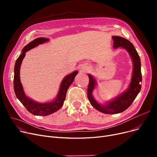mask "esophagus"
Returning <instances> with one entry per match:
<instances>
[{
    "label": "esophagus",
    "instance_id": "34e87169",
    "mask_svg": "<svg viewBox=\"0 0 157 157\" xmlns=\"http://www.w3.org/2000/svg\"><path fill=\"white\" fill-rule=\"evenodd\" d=\"M86 71V70H83V71Z\"/></svg>",
    "mask_w": 157,
    "mask_h": 157
}]
</instances>
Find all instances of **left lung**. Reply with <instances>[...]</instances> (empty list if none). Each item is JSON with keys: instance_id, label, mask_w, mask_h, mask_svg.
Masks as SVG:
<instances>
[{"instance_id": "obj_1", "label": "left lung", "mask_w": 157, "mask_h": 157, "mask_svg": "<svg viewBox=\"0 0 157 157\" xmlns=\"http://www.w3.org/2000/svg\"><path fill=\"white\" fill-rule=\"evenodd\" d=\"M113 48L121 47L125 49L130 54L133 62V72L128 88L116 98L108 104L101 105L94 98L92 92L96 86V81L93 76L88 74L89 83L87 95L90 104L97 110L105 114H117L126 110L133 102L141 88L142 75L141 70V60L132 43L125 38L120 36H113Z\"/></svg>"}]
</instances>
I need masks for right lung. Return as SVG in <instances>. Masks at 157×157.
Returning <instances> with one entry per match:
<instances>
[{
    "label": "right lung",
    "instance_id": "obj_1",
    "mask_svg": "<svg viewBox=\"0 0 157 157\" xmlns=\"http://www.w3.org/2000/svg\"><path fill=\"white\" fill-rule=\"evenodd\" d=\"M49 40V39L44 37H39L25 46L22 50L21 54L19 56L14 65V90L16 97L25 107V108L32 114L37 116H47L55 113L62 108L63 102L65 99L67 91L72 83V82L77 75L78 71H74L65 76L60 84L59 93L55 101L46 103H38L30 99L25 94L22 85L20 82V69L21 62L24 59L25 53L30 49L35 48L40 44H43Z\"/></svg>",
    "mask_w": 157,
    "mask_h": 157
}]
</instances>
